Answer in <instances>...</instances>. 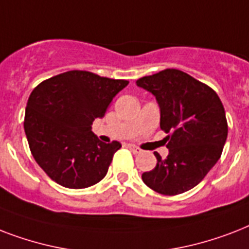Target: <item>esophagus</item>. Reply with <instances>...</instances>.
<instances>
[{"mask_svg":"<svg viewBox=\"0 0 249 249\" xmlns=\"http://www.w3.org/2000/svg\"><path fill=\"white\" fill-rule=\"evenodd\" d=\"M128 148L130 151L134 152V154H140V152H142V150H141L138 146H136V144H128Z\"/></svg>","mask_w":249,"mask_h":249,"instance_id":"1","label":"esophagus"}]
</instances>
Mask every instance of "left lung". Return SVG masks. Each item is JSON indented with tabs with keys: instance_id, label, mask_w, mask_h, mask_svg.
Wrapping results in <instances>:
<instances>
[{
	"instance_id": "1",
	"label": "left lung",
	"mask_w": 249,
	"mask_h": 249,
	"mask_svg": "<svg viewBox=\"0 0 249 249\" xmlns=\"http://www.w3.org/2000/svg\"><path fill=\"white\" fill-rule=\"evenodd\" d=\"M156 97L160 128L165 133L166 159L155 152L156 166L142 174L154 191L178 195L203 181L221 158L228 138V120L220 97L186 72L166 68L137 80Z\"/></svg>"
}]
</instances>
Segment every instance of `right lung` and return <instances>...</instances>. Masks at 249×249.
<instances>
[{
    "instance_id": "right-lung-1",
    "label": "right lung",
    "mask_w": 249,
    "mask_h": 249,
    "mask_svg": "<svg viewBox=\"0 0 249 249\" xmlns=\"http://www.w3.org/2000/svg\"><path fill=\"white\" fill-rule=\"evenodd\" d=\"M126 80L68 71L45 80L27 102L24 132L41 169L58 185L85 189L103 179L120 142L105 143L91 132Z\"/></svg>"
}]
</instances>
